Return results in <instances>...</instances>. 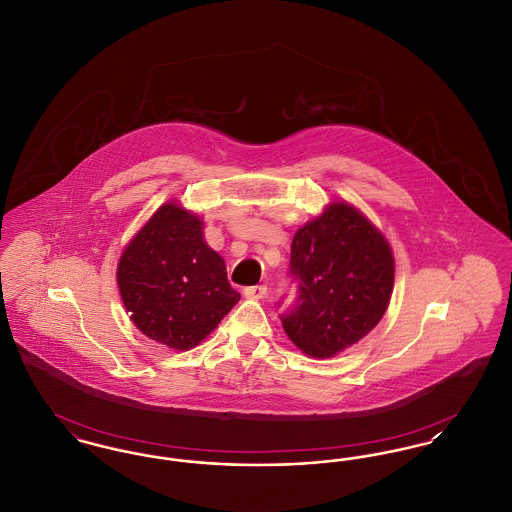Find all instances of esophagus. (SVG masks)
<instances>
[{
    "instance_id": "esophagus-1",
    "label": "esophagus",
    "mask_w": 512,
    "mask_h": 512,
    "mask_svg": "<svg viewBox=\"0 0 512 512\" xmlns=\"http://www.w3.org/2000/svg\"><path fill=\"white\" fill-rule=\"evenodd\" d=\"M245 298H251V300H263L267 296V286L265 284H257V286H247L243 290Z\"/></svg>"
}]
</instances>
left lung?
Returning a JSON list of instances; mask_svg holds the SVG:
<instances>
[{"label":"left lung","mask_w":512,"mask_h":512,"mask_svg":"<svg viewBox=\"0 0 512 512\" xmlns=\"http://www.w3.org/2000/svg\"><path fill=\"white\" fill-rule=\"evenodd\" d=\"M296 303L280 319L313 358H332L377 327L391 301L394 259L385 236L348 203H332L292 240Z\"/></svg>","instance_id":"obj_1"}]
</instances>
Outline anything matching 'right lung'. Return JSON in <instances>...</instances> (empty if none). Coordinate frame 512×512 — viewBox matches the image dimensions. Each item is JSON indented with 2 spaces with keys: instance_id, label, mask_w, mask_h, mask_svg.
I'll list each match as a JSON object with an SVG mask.
<instances>
[{
  "instance_id": "add662e5",
  "label": "right lung",
  "mask_w": 512,
  "mask_h": 512,
  "mask_svg": "<svg viewBox=\"0 0 512 512\" xmlns=\"http://www.w3.org/2000/svg\"><path fill=\"white\" fill-rule=\"evenodd\" d=\"M203 238L197 214L166 203L125 247L118 265L131 321L174 350L195 348L240 301L224 259Z\"/></svg>"
}]
</instances>
